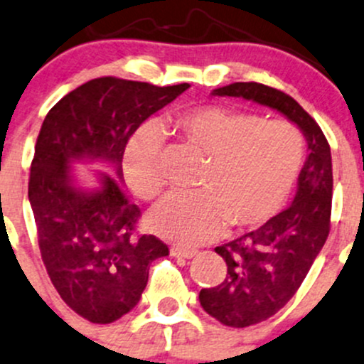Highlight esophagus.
Listing matches in <instances>:
<instances>
[{"label":"esophagus","mask_w":364,"mask_h":364,"mask_svg":"<svg viewBox=\"0 0 364 364\" xmlns=\"http://www.w3.org/2000/svg\"><path fill=\"white\" fill-rule=\"evenodd\" d=\"M198 251L195 250H185V247H178V246H172L171 247V256H174V258H193L195 255H197Z\"/></svg>","instance_id":"1"}]
</instances>
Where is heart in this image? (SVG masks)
I'll use <instances>...</instances> for the list:
<instances>
[{
    "label": "heart",
    "instance_id": "b5f03b06",
    "mask_svg": "<svg viewBox=\"0 0 364 364\" xmlns=\"http://www.w3.org/2000/svg\"><path fill=\"white\" fill-rule=\"evenodd\" d=\"M171 125L208 156V164L198 178V192L169 193L153 208L148 225L156 235L195 246L216 237L227 223L247 230L281 211L304 164V137L294 125L213 105L176 113ZM162 143L160 129L150 124L125 148V181L143 200L164 188Z\"/></svg>",
    "mask_w": 364,
    "mask_h": 364
}]
</instances>
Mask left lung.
I'll list each match as a JSON object with an SVG mask.
<instances>
[{
  "mask_svg": "<svg viewBox=\"0 0 364 364\" xmlns=\"http://www.w3.org/2000/svg\"><path fill=\"white\" fill-rule=\"evenodd\" d=\"M213 95L269 106L293 122L307 141V160L289 208L259 228L218 246L227 277L198 293L202 309L225 326L246 328L272 317L293 298L330 233L331 151L316 120L291 95L256 82H237Z\"/></svg>",
  "mask_w": 364,
  "mask_h": 364,
  "instance_id": "obj_1",
  "label": "left lung"
}]
</instances>
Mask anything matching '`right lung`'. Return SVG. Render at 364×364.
I'll return each instance as SVG.
<instances>
[{"mask_svg": "<svg viewBox=\"0 0 364 364\" xmlns=\"http://www.w3.org/2000/svg\"><path fill=\"white\" fill-rule=\"evenodd\" d=\"M188 87L90 80L53 106L38 134L28 195L41 259L68 307L90 323L131 312L150 263L169 255L155 235H136L141 211L122 186V159L137 127ZM75 161H101L114 174L98 171L100 186L82 189Z\"/></svg>", "mask_w": 364, "mask_h": 364, "instance_id": "obj_1", "label": "right lung"}]
</instances>
